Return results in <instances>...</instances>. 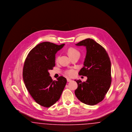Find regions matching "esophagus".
<instances>
[{"mask_svg":"<svg viewBox=\"0 0 132 132\" xmlns=\"http://www.w3.org/2000/svg\"><path fill=\"white\" fill-rule=\"evenodd\" d=\"M67 82H71L72 81V80H71V79H67Z\"/></svg>","mask_w":132,"mask_h":132,"instance_id":"34e87169","label":"esophagus"}]
</instances>
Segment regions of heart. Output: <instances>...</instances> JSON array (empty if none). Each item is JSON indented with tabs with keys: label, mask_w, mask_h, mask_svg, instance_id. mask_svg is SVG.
<instances>
[{
	"label": "heart",
	"mask_w": 132,
	"mask_h": 132,
	"mask_svg": "<svg viewBox=\"0 0 132 132\" xmlns=\"http://www.w3.org/2000/svg\"><path fill=\"white\" fill-rule=\"evenodd\" d=\"M68 54L70 57L75 56V55H80V52L74 47H70L67 50ZM59 56H58L56 58V61H58L59 59ZM75 74V72L73 70H69L66 72V74L69 76H72Z\"/></svg>",
	"instance_id": "obj_1"
}]
</instances>
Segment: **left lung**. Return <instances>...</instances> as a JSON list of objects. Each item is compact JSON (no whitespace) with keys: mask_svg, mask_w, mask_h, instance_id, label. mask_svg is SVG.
Wrapping results in <instances>:
<instances>
[{"mask_svg":"<svg viewBox=\"0 0 132 132\" xmlns=\"http://www.w3.org/2000/svg\"><path fill=\"white\" fill-rule=\"evenodd\" d=\"M84 46L87 53L84 66L79 75L87 77L86 82L75 81L78 88L75 91L76 97L82 102L94 105L102 101L111 82V62L106 51L94 39L87 38L76 44Z\"/></svg>","mask_w":132,"mask_h":132,"instance_id":"left-lung-1","label":"left lung"}]
</instances>
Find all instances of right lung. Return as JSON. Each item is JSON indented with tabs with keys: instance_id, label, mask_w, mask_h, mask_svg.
Returning a JSON list of instances; mask_svg holds the SVG:
<instances>
[{
	"instance_id": "obj_1",
	"label": "right lung",
	"mask_w": 132,
	"mask_h": 132,
	"mask_svg": "<svg viewBox=\"0 0 132 132\" xmlns=\"http://www.w3.org/2000/svg\"><path fill=\"white\" fill-rule=\"evenodd\" d=\"M65 44L43 42L29 53L23 70L26 87L38 104L49 107L58 101L67 82L63 76L53 81L48 70L55 66V54Z\"/></svg>"
}]
</instances>
